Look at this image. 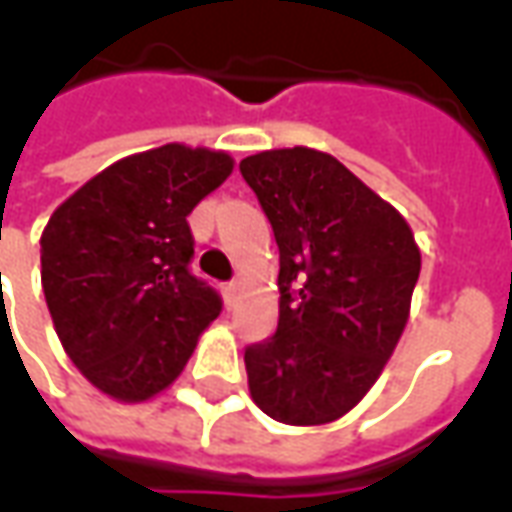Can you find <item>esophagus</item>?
<instances>
[{"label": "esophagus", "instance_id": "esophagus-1", "mask_svg": "<svg viewBox=\"0 0 512 512\" xmlns=\"http://www.w3.org/2000/svg\"><path fill=\"white\" fill-rule=\"evenodd\" d=\"M235 296H238V282H227L224 285V301H227V307H233Z\"/></svg>", "mask_w": 512, "mask_h": 512}]
</instances>
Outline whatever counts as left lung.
Masks as SVG:
<instances>
[{"label": "left lung", "instance_id": "1", "mask_svg": "<svg viewBox=\"0 0 512 512\" xmlns=\"http://www.w3.org/2000/svg\"><path fill=\"white\" fill-rule=\"evenodd\" d=\"M241 175L279 246V323L246 348L249 392L277 422L326 425L370 392L395 351L419 246L406 219L329 153L263 150Z\"/></svg>", "mask_w": 512, "mask_h": 512}]
</instances>
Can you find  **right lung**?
I'll return each instance as SVG.
<instances>
[{
    "label": "right lung",
    "mask_w": 512,
    "mask_h": 512,
    "mask_svg": "<svg viewBox=\"0 0 512 512\" xmlns=\"http://www.w3.org/2000/svg\"><path fill=\"white\" fill-rule=\"evenodd\" d=\"M230 172L222 150L172 142L120 158L51 213L40 235L46 304L65 354L104 395L156 397L222 312L189 271L186 216Z\"/></svg>",
    "instance_id": "right-lung-1"
}]
</instances>
